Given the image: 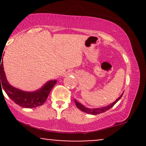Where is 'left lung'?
Returning <instances> with one entry per match:
<instances>
[{
  "label": "left lung",
  "mask_w": 146,
  "mask_h": 146,
  "mask_svg": "<svg viewBox=\"0 0 146 146\" xmlns=\"http://www.w3.org/2000/svg\"><path fill=\"white\" fill-rule=\"evenodd\" d=\"M123 93L121 95V96L119 97V98H118L117 99V100L115 102H114L113 103H112L111 104L108 105V106H106L105 107H102V108H86V107H85L84 106L81 104L80 103H79L78 101H76V100H75V105L77 106V107L80 109V110H82V111L84 112V113H88V114H90V115H98V114H100V113H104V112L107 111L108 110H109L110 108H111L115 104L117 103V102L119 101V100H120V99L121 98L122 95H123Z\"/></svg>",
  "instance_id": "left-lung-1"
}]
</instances>
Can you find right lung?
Listing matches in <instances>:
<instances>
[{
  "label": "right lung",
  "instance_id": "obj_1",
  "mask_svg": "<svg viewBox=\"0 0 146 146\" xmlns=\"http://www.w3.org/2000/svg\"><path fill=\"white\" fill-rule=\"evenodd\" d=\"M0 58L1 59L2 56H0ZM0 75L1 89L3 88L7 95L14 102V103L20 106L27 108H36L42 105L47 99L52 88L57 82L56 80H50L40 89L33 92H27L18 89L10 85L7 80L3 68V63L1 62V60L0 61Z\"/></svg>",
  "mask_w": 146,
  "mask_h": 146
}]
</instances>
